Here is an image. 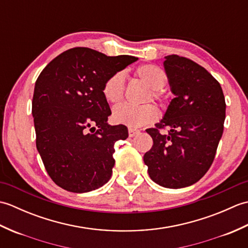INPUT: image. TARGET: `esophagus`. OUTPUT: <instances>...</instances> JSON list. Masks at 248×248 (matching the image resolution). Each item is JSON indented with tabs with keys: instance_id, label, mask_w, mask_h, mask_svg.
I'll return each instance as SVG.
<instances>
[{
	"instance_id": "esophagus-1",
	"label": "esophagus",
	"mask_w": 248,
	"mask_h": 248,
	"mask_svg": "<svg viewBox=\"0 0 248 248\" xmlns=\"http://www.w3.org/2000/svg\"><path fill=\"white\" fill-rule=\"evenodd\" d=\"M139 133H140V130H138V129H133V128L129 129V136H130V138H133V136L138 135Z\"/></svg>"
}]
</instances>
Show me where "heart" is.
<instances>
[{"instance_id":"b5f03b06","label":"heart","mask_w":248,"mask_h":248,"mask_svg":"<svg viewBox=\"0 0 248 248\" xmlns=\"http://www.w3.org/2000/svg\"><path fill=\"white\" fill-rule=\"evenodd\" d=\"M135 75L147 87L150 88L151 97L162 100L163 94L160 89L166 84L167 77L160 67L155 65H143L139 67ZM124 73L117 71L109 76L103 85V96L109 103H118L124 93ZM150 96H148V99ZM157 108L154 104H145L133 107L129 104H120L114 108L113 117L116 123L125 124L130 128H140L143 125L154 123L157 118Z\"/></svg>"}]
</instances>
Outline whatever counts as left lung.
Segmentation results:
<instances>
[{
  "label": "left lung",
  "mask_w": 248,
  "mask_h": 248,
  "mask_svg": "<svg viewBox=\"0 0 248 248\" xmlns=\"http://www.w3.org/2000/svg\"><path fill=\"white\" fill-rule=\"evenodd\" d=\"M164 68L175 98L155 128L146 130L154 145L144 162L152 181L181 188L196 183L212 165L226 103L220 84L197 62L172 54L165 56ZM165 127L170 130L163 135Z\"/></svg>",
  "instance_id": "left-lung-1"
}]
</instances>
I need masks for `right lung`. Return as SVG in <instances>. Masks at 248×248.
<instances>
[{
  "label": "right lung",
  "instance_id": "obj_1",
  "mask_svg": "<svg viewBox=\"0 0 248 248\" xmlns=\"http://www.w3.org/2000/svg\"><path fill=\"white\" fill-rule=\"evenodd\" d=\"M138 60L78 46L56 56L37 78L31 101L36 147L62 188L86 193L109 180L114 145L128 138V129L107 123L112 112L102 89L109 76Z\"/></svg>",
  "mask_w": 248,
  "mask_h": 248
}]
</instances>
